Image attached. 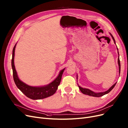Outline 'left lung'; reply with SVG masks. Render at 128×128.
Masks as SVG:
<instances>
[{
	"label": "left lung",
	"instance_id": "left-lung-1",
	"mask_svg": "<svg viewBox=\"0 0 128 128\" xmlns=\"http://www.w3.org/2000/svg\"><path fill=\"white\" fill-rule=\"evenodd\" d=\"M113 40H114V43L116 44V42H115V40H114V37H113V36L111 34H110ZM118 49V48H117ZM118 54H119V52H118ZM118 64H119V73H120V68H121V65H120V59H119V58H118ZM77 80H78V75H77ZM116 83L115 84H114L113 85V86L108 90V91H106V92H100V93H95L94 92L92 91H91L89 89H88V88H82L81 87H80V86H78L79 87V88L80 90V91H81L82 93H83V94H86V95H88V96H94V97H100V96H102L104 95H105V94H107V93H109L114 88V87L116 85Z\"/></svg>",
	"mask_w": 128,
	"mask_h": 128
}]
</instances>
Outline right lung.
I'll list each match as a JSON object with an SVG mask.
<instances>
[{
	"label": "right lung",
	"mask_w": 128,
	"mask_h": 128,
	"mask_svg": "<svg viewBox=\"0 0 128 128\" xmlns=\"http://www.w3.org/2000/svg\"><path fill=\"white\" fill-rule=\"evenodd\" d=\"M16 44L12 50V68L13 78L17 87L25 94V95L32 100H40L47 97H49L56 92L58 90V86L60 85L62 76L63 73L65 68L62 70L60 72L58 76L56 78L46 86L42 87H34L28 86L24 82H22L19 79L16 70L14 65V56H15V50Z\"/></svg>",
	"instance_id": "add662e5"
}]
</instances>
